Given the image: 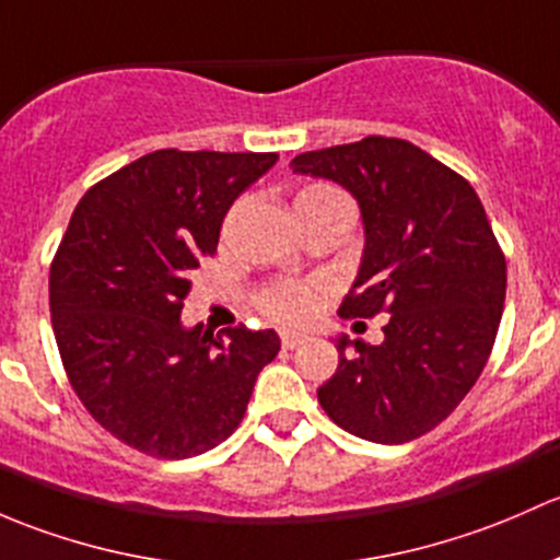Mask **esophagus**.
Here are the masks:
<instances>
[{"label":"esophagus","instance_id":"1","mask_svg":"<svg viewBox=\"0 0 560 560\" xmlns=\"http://www.w3.org/2000/svg\"><path fill=\"white\" fill-rule=\"evenodd\" d=\"M280 339H282V348L293 350V348H299V345L307 342V334H302V331H282Z\"/></svg>","mask_w":560,"mask_h":560}]
</instances>
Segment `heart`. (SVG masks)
<instances>
[{"label": "heart", "instance_id": "heart-1", "mask_svg": "<svg viewBox=\"0 0 560 560\" xmlns=\"http://www.w3.org/2000/svg\"><path fill=\"white\" fill-rule=\"evenodd\" d=\"M310 191H323V188H307L304 194ZM261 307L267 310L272 318H278L282 323L307 320L315 307L313 285H307V282H278V285H272L269 291H264Z\"/></svg>", "mask_w": 560, "mask_h": 560}]
</instances>
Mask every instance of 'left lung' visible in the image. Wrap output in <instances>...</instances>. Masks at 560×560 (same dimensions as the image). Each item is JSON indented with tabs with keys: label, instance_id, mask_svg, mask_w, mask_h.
Instances as JSON below:
<instances>
[{
	"label": "left lung",
	"instance_id": "obj_1",
	"mask_svg": "<svg viewBox=\"0 0 560 560\" xmlns=\"http://www.w3.org/2000/svg\"><path fill=\"white\" fill-rule=\"evenodd\" d=\"M291 170L334 180L361 207L364 253L339 315H390L380 345L334 339L339 366L320 407L361 440H418L469 394L499 331L506 261L480 196L396 137L299 153Z\"/></svg>",
	"mask_w": 560,
	"mask_h": 560
}]
</instances>
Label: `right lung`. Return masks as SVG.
<instances>
[{"mask_svg": "<svg viewBox=\"0 0 560 560\" xmlns=\"http://www.w3.org/2000/svg\"><path fill=\"white\" fill-rule=\"evenodd\" d=\"M278 153L155 151L74 207L50 267V320L67 377L96 423L153 458H191L240 425L275 328L212 337L180 320L229 207Z\"/></svg>", "mask_w": 560, "mask_h": 560, "instance_id": "obj_1", "label": "right lung"}]
</instances>
